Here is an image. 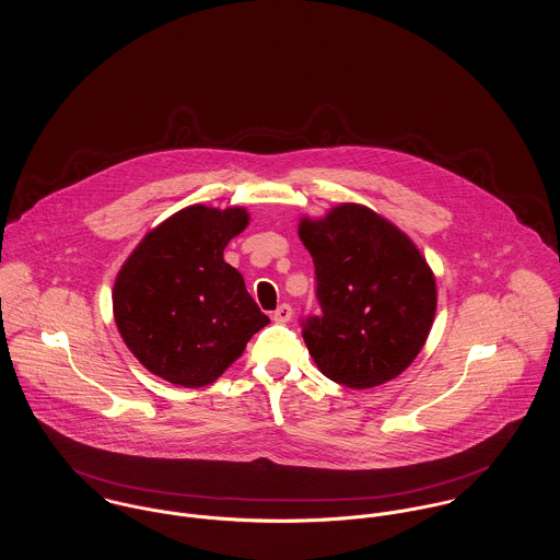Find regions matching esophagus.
<instances>
[{
	"mask_svg": "<svg viewBox=\"0 0 560 560\" xmlns=\"http://www.w3.org/2000/svg\"><path fill=\"white\" fill-rule=\"evenodd\" d=\"M291 317H293V308H291L289 304L278 306V311L273 313V320H276V323H289Z\"/></svg>",
	"mask_w": 560,
	"mask_h": 560,
	"instance_id": "1",
	"label": "esophagus"
}]
</instances>
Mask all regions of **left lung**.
Returning a JSON list of instances; mask_svg holds the SVG:
<instances>
[{
  "mask_svg": "<svg viewBox=\"0 0 560 560\" xmlns=\"http://www.w3.org/2000/svg\"><path fill=\"white\" fill-rule=\"evenodd\" d=\"M313 256L319 317L302 320L306 347L331 382L364 390L400 375L420 353L438 306L420 249L369 207L345 202L302 218Z\"/></svg>",
  "mask_w": 560,
  "mask_h": 560,
  "instance_id": "1",
  "label": "left lung"
}]
</instances>
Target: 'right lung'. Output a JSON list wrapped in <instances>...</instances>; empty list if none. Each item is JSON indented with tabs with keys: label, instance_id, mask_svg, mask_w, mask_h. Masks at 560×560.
I'll return each instance as SVG.
<instances>
[{
	"label": "right lung",
	"instance_id": "1",
	"mask_svg": "<svg viewBox=\"0 0 560 560\" xmlns=\"http://www.w3.org/2000/svg\"><path fill=\"white\" fill-rule=\"evenodd\" d=\"M241 207L194 205L147 233L114 282V319L131 353L161 380L213 384L269 323L224 247L247 226Z\"/></svg>",
	"mask_w": 560,
	"mask_h": 560
}]
</instances>
